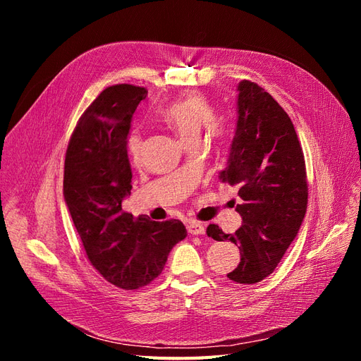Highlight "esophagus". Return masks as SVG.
<instances>
[{
    "mask_svg": "<svg viewBox=\"0 0 361 361\" xmlns=\"http://www.w3.org/2000/svg\"><path fill=\"white\" fill-rule=\"evenodd\" d=\"M187 231H188L190 235H204L206 227H204V224L197 223V221H188Z\"/></svg>",
    "mask_w": 361,
    "mask_h": 361,
    "instance_id": "esophagus-1",
    "label": "esophagus"
}]
</instances>
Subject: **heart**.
Here are the masks:
<instances>
[{"label": "heart", "mask_w": 361, "mask_h": 361, "mask_svg": "<svg viewBox=\"0 0 361 361\" xmlns=\"http://www.w3.org/2000/svg\"><path fill=\"white\" fill-rule=\"evenodd\" d=\"M159 118L178 134L183 145H188L191 141L199 140L202 130L214 122L215 108L206 96L190 94L164 106ZM215 134L218 137H226V126H215ZM126 150L133 159L138 158L141 150L140 130L133 129L128 134Z\"/></svg>", "instance_id": "b5f03b06"}]
</instances>
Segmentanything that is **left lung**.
<instances>
[{
    "label": "left lung",
    "instance_id": "obj_1",
    "mask_svg": "<svg viewBox=\"0 0 361 361\" xmlns=\"http://www.w3.org/2000/svg\"><path fill=\"white\" fill-rule=\"evenodd\" d=\"M238 122L220 179L238 187L243 226L231 235L207 226L215 241H232L241 262L227 277L253 285L277 268L307 209L305 161L290 117L256 82L238 84Z\"/></svg>",
    "mask_w": 361,
    "mask_h": 361
}]
</instances>
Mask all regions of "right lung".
Returning a JSON list of instances; mask_svg holds the SVG:
<instances>
[{
	"mask_svg": "<svg viewBox=\"0 0 361 361\" xmlns=\"http://www.w3.org/2000/svg\"><path fill=\"white\" fill-rule=\"evenodd\" d=\"M146 96L143 87H106L80 117L64 159L63 194L85 255L106 281L126 290L155 280L187 236L179 220L152 221L122 209L133 188L126 138Z\"/></svg>",
	"mask_w": 361,
	"mask_h": 361,
	"instance_id": "1",
	"label": "right lung"
}]
</instances>
